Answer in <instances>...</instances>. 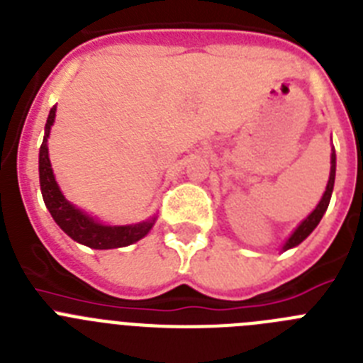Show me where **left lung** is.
Here are the masks:
<instances>
[{"label":"left lung","instance_id":"left-lung-1","mask_svg":"<svg viewBox=\"0 0 363 363\" xmlns=\"http://www.w3.org/2000/svg\"><path fill=\"white\" fill-rule=\"evenodd\" d=\"M335 174H336V154H335V150H333L331 174H329V182H327V189H325V192H323L322 200H320V203L316 205V209H314L313 213L306 218V220L301 221L300 227H298V229L291 234V238L287 240V243L284 245L285 251H287V249H291V247H296L298 243L303 242V240H306L307 236H309V234L316 229V225H318L320 220H322L323 213H325L327 207H329V201H331L333 187H335Z\"/></svg>","mask_w":363,"mask_h":363}]
</instances>
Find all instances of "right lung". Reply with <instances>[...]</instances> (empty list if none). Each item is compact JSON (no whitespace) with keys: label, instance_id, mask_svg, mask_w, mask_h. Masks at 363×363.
<instances>
[{"label":"right lung","instance_id":"right-lung-1","mask_svg":"<svg viewBox=\"0 0 363 363\" xmlns=\"http://www.w3.org/2000/svg\"><path fill=\"white\" fill-rule=\"evenodd\" d=\"M56 118V105L50 108L47 125H45V138L40 147V185L43 201L47 205L49 213L52 214L54 221L62 227L70 238L78 243L91 247V249H116V247L130 245V243L142 240L154 225V220L134 223V225L125 227H111L101 225L98 221L86 216L79 209H76L72 203L65 200L56 179L52 174V167L49 160V147H47V138L50 133V125Z\"/></svg>","mask_w":363,"mask_h":363}]
</instances>
